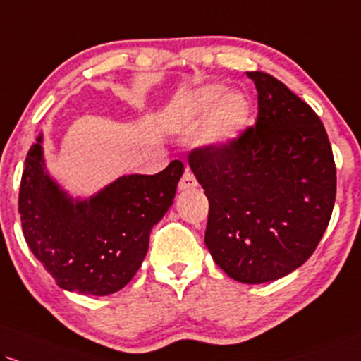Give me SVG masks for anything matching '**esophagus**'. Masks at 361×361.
Wrapping results in <instances>:
<instances>
[{
  "label": "esophagus",
  "instance_id": "obj_1",
  "mask_svg": "<svg viewBox=\"0 0 361 361\" xmlns=\"http://www.w3.org/2000/svg\"><path fill=\"white\" fill-rule=\"evenodd\" d=\"M195 185H197V179H195V176L189 171V169H185L184 176H182L180 180H179V189L180 190L192 189V188H195Z\"/></svg>",
  "mask_w": 361,
  "mask_h": 361
}]
</instances>
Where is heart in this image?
Masks as SVG:
<instances>
[{"instance_id": "b5f03b06", "label": "heart", "mask_w": 361, "mask_h": 361, "mask_svg": "<svg viewBox=\"0 0 361 361\" xmlns=\"http://www.w3.org/2000/svg\"><path fill=\"white\" fill-rule=\"evenodd\" d=\"M212 110L216 112L209 133L214 140L233 139L249 118L247 100L238 93L226 97V88L219 85L202 88L192 100V112L197 117H207Z\"/></svg>"}]
</instances>
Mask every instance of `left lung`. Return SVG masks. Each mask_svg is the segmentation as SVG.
I'll list each match as a JSON object with an SVG mask.
<instances>
[{
    "mask_svg": "<svg viewBox=\"0 0 361 361\" xmlns=\"http://www.w3.org/2000/svg\"><path fill=\"white\" fill-rule=\"evenodd\" d=\"M257 117L238 137L195 147L189 166L209 199L206 246L239 283L283 278L310 259L331 219L336 166L322 120L264 72H247Z\"/></svg>",
    "mask_w": 361,
    "mask_h": 361,
    "instance_id": "8db88e82",
    "label": "left lung"
}]
</instances>
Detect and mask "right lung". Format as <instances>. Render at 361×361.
<instances>
[{
    "mask_svg": "<svg viewBox=\"0 0 361 361\" xmlns=\"http://www.w3.org/2000/svg\"><path fill=\"white\" fill-rule=\"evenodd\" d=\"M182 172L184 164L172 160L154 176H123L88 201H72L44 172L39 137L26 155L18 199L26 244L60 288L118 291L139 271Z\"/></svg>",
    "mask_w": 361,
    "mask_h": 361,
    "instance_id": "add662e5",
    "label": "right lung"
}]
</instances>
